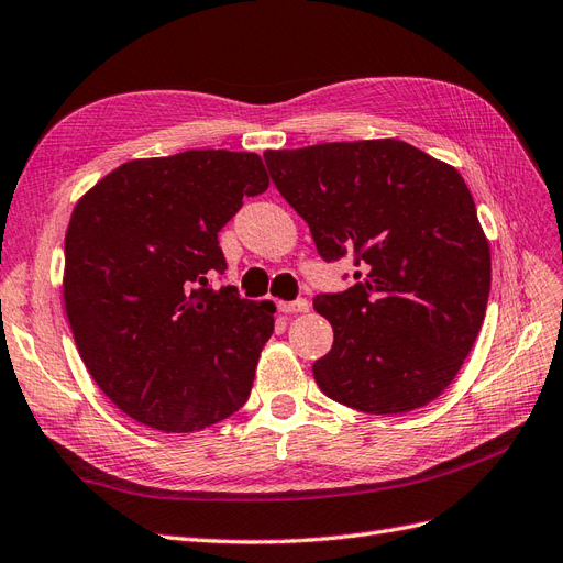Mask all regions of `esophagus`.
Listing matches in <instances>:
<instances>
[{"label":"esophagus","mask_w":563,"mask_h":563,"mask_svg":"<svg viewBox=\"0 0 563 563\" xmlns=\"http://www.w3.org/2000/svg\"><path fill=\"white\" fill-rule=\"evenodd\" d=\"M283 313H307L311 303L307 299H295V301H278Z\"/></svg>","instance_id":"1"}]
</instances>
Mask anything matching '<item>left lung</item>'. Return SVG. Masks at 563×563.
Returning <instances> with one entry per match:
<instances>
[{
	"label": "left lung",
	"instance_id": "left-lung-1",
	"mask_svg": "<svg viewBox=\"0 0 563 563\" xmlns=\"http://www.w3.org/2000/svg\"><path fill=\"white\" fill-rule=\"evenodd\" d=\"M280 196L356 285L318 295L334 342L313 363L328 398L400 415L439 398L484 325L490 247L460 172L398 139L266 151Z\"/></svg>",
	"mask_w": 563,
	"mask_h": 563
}]
</instances>
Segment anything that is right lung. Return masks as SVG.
I'll return each mask as SVG.
<instances>
[{"label":"right lung","mask_w":563,"mask_h":563,"mask_svg":"<svg viewBox=\"0 0 563 563\" xmlns=\"http://www.w3.org/2000/svg\"><path fill=\"white\" fill-rule=\"evenodd\" d=\"M266 188L260 155L186 151L130 159L75 205L63 301L89 375L132 420L188 433L245 406L276 307L210 278L227 271L219 231Z\"/></svg>","instance_id":"add662e5"}]
</instances>
